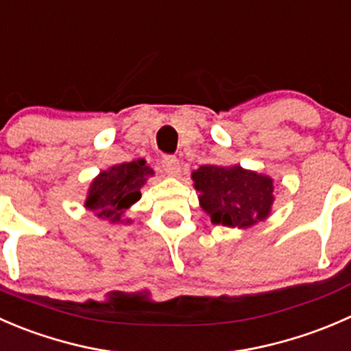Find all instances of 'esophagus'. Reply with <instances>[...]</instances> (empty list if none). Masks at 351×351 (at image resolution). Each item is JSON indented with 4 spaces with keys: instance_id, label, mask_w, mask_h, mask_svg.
I'll return each mask as SVG.
<instances>
[{
    "instance_id": "34e87169",
    "label": "esophagus",
    "mask_w": 351,
    "mask_h": 351,
    "mask_svg": "<svg viewBox=\"0 0 351 351\" xmlns=\"http://www.w3.org/2000/svg\"><path fill=\"white\" fill-rule=\"evenodd\" d=\"M162 172L169 177H176L180 172V164L176 157H164L162 160Z\"/></svg>"
}]
</instances>
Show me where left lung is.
Segmentation results:
<instances>
[{
  "label": "left lung",
  "mask_w": 351,
  "mask_h": 351,
  "mask_svg": "<svg viewBox=\"0 0 351 351\" xmlns=\"http://www.w3.org/2000/svg\"><path fill=\"white\" fill-rule=\"evenodd\" d=\"M199 206L213 225L249 228L271 215L273 179L241 165H201L191 172Z\"/></svg>",
  "instance_id": "obj_1"
}]
</instances>
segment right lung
I'll use <instances>...</instances> for the list:
<instances>
[{
  "label": "right lung",
  "mask_w": 351,
  "mask_h": 351,
  "mask_svg": "<svg viewBox=\"0 0 351 351\" xmlns=\"http://www.w3.org/2000/svg\"><path fill=\"white\" fill-rule=\"evenodd\" d=\"M152 176H155L154 169L143 158L100 171L90 182L85 208L109 223H131L133 220L124 218V213L140 201L141 187Z\"/></svg>",
  "instance_id": "obj_1"
}]
</instances>
